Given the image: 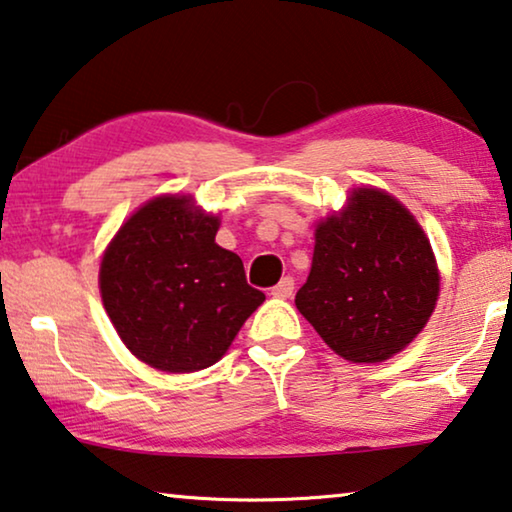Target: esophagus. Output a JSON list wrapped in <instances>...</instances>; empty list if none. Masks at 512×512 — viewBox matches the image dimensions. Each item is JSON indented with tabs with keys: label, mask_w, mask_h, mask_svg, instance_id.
<instances>
[{
	"label": "esophagus",
	"mask_w": 512,
	"mask_h": 512,
	"mask_svg": "<svg viewBox=\"0 0 512 512\" xmlns=\"http://www.w3.org/2000/svg\"><path fill=\"white\" fill-rule=\"evenodd\" d=\"M271 294L276 296V299H289V296L294 294V278H289V276L282 278L278 285L271 289Z\"/></svg>",
	"instance_id": "obj_1"
}]
</instances>
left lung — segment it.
Here are the masks:
<instances>
[{
  "mask_svg": "<svg viewBox=\"0 0 512 512\" xmlns=\"http://www.w3.org/2000/svg\"><path fill=\"white\" fill-rule=\"evenodd\" d=\"M439 273L421 225L384 190L358 188L317 225L312 269L296 308L335 354L379 363L421 333Z\"/></svg>",
  "mask_w": 512,
  "mask_h": 512,
  "instance_id": "obj_1",
  "label": "left lung"
}]
</instances>
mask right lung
<instances>
[{"label": "right lung", "mask_w": 512, "mask_h": 512, "mask_svg": "<svg viewBox=\"0 0 512 512\" xmlns=\"http://www.w3.org/2000/svg\"><path fill=\"white\" fill-rule=\"evenodd\" d=\"M218 218L190 197H156L121 225L101 262V296L131 352L163 372L218 361L264 301L241 257L216 243Z\"/></svg>", "instance_id": "add662e5"}]
</instances>
